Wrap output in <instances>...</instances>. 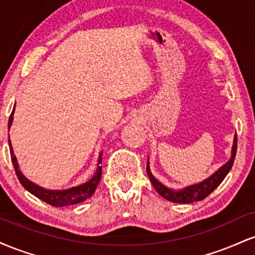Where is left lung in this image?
<instances>
[{"label": "left lung", "instance_id": "1", "mask_svg": "<svg viewBox=\"0 0 255 255\" xmlns=\"http://www.w3.org/2000/svg\"><path fill=\"white\" fill-rule=\"evenodd\" d=\"M236 150H238V136L235 135V139H234V146L233 151H231V158L228 163H225L223 166L218 169L212 176H210L207 180L203 181V182L198 184H193V186L187 187V188L182 189V191H171V189L166 188L165 186H163L162 183L158 182V181L152 176L150 171V166L146 165V171H147L148 178L153 184L154 189H156L157 193L159 195H162L163 198L166 199V200L172 201V203H178V204H191L194 203V201H200L203 200L210 195L211 193L215 191L216 188L221 184L222 181L224 180V177L227 176L228 172L230 171L231 166L234 164V159H235L236 156Z\"/></svg>", "mask_w": 255, "mask_h": 255}]
</instances>
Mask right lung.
Masks as SVG:
<instances>
[{
    "label": "right lung",
    "instance_id": "right-lung-1",
    "mask_svg": "<svg viewBox=\"0 0 255 255\" xmlns=\"http://www.w3.org/2000/svg\"><path fill=\"white\" fill-rule=\"evenodd\" d=\"M15 107V105H14ZM13 114H14V108L13 111H11L9 116V121H8V128H10L11 121H13ZM9 141V150H10V158L11 162H13L14 170H15V174L17 178H19L20 183L24 186L25 189H27L28 192L32 193L33 195H36L38 199L45 201L49 205L55 207H62V206H68V205H74L83 203V201L92 197V194L95 193L96 188H97L99 181H101L102 177V154H99L98 159V168L96 170V174L93 175V177L91 178L90 181H87L86 183L81 184V186L73 187V188L66 189V191H48V189H44L42 187H38L37 184L32 183L31 181H28L24 175L21 174V171L19 170V165H17L16 158L14 156L13 148H11L10 140Z\"/></svg>",
    "mask_w": 255,
    "mask_h": 255
}]
</instances>
